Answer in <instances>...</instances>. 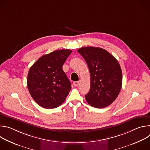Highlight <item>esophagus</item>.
I'll return each mask as SVG.
<instances>
[{
  "mask_svg": "<svg viewBox=\"0 0 150 150\" xmlns=\"http://www.w3.org/2000/svg\"><path fill=\"white\" fill-rule=\"evenodd\" d=\"M73 84H74V86L76 87V86H78V85L79 84V81H75V82H74L73 83Z\"/></svg>",
  "mask_w": 150,
  "mask_h": 150,
  "instance_id": "esophagus-1",
  "label": "esophagus"
}]
</instances>
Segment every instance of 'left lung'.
<instances>
[{
	"instance_id": "obj_1",
	"label": "left lung",
	"mask_w": 150,
	"mask_h": 150,
	"mask_svg": "<svg viewBox=\"0 0 150 150\" xmlns=\"http://www.w3.org/2000/svg\"><path fill=\"white\" fill-rule=\"evenodd\" d=\"M78 52L87 62L90 73V89L85 96L87 103L99 109L110 105L122 88V72L118 61L100 47H81Z\"/></svg>"
}]
</instances>
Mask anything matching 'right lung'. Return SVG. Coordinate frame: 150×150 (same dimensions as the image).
Masks as SVG:
<instances>
[{
  "instance_id": "1",
  "label": "right lung",
  "mask_w": 150,
  "mask_h": 150,
  "mask_svg": "<svg viewBox=\"0 0 150 150\" xmlns=\"http://www.w3.org/2000/svg\"><path fill=\"white\" fill-rule=\"evenodd\" d=\"M71 53L69 49L55 50L40 57L30 68L28 89L34 101L42 108H57L68 96L71 83L62 67Z\"/></svg>"
}]
</instances>
